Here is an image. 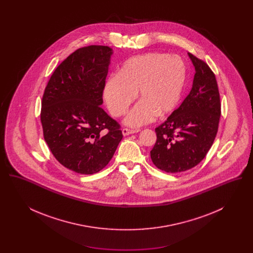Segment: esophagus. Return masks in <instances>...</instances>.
<instances>
[{
  "label": "esophagus",
  "mask_w": 253,
  "mask_h": 253,
  "mask_svg": "<svg viewBox=\"0 0 253 253\" xmlns=\"http://www.w3.org/2000/svg\"><path fill=\"white\" fill-rule=\"evenodd\" d=\"M140 130H131V129H127V128H124L122 129V134L123 135H129V134H132V133H135V132H138Z\"/></svg>",
  "instance_id": "34e87169"
}]
</instances>
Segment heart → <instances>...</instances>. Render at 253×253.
Masks as SVG:
<instances>
[{"instance_id": "heart-1", "label": "heart", "mask_w": 253, "mask_h": 253, "mask_svg": "<svg viewBox=\"0 0 253 253\" xmlns=\"http://www.w3.org/2000/svg\"><path fill=\"white\" fill-rule=\"evenodd\" d=\"M187 79V67L178 56L147 53L132 57L121 65L116 77L106 80L102 96L110 113L124 115L135 98L140 100L126 116L124 123L140 127L156 117H166L177 107Z\"/></svg>"}]
</instances>
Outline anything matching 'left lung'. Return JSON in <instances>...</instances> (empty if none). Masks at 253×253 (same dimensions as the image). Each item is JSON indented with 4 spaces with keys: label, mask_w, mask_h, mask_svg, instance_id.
<instances>
[{
    "label": "left lung",
    "mask_w": 253,
    "mask_h": 253,
    "mask_svg": "<svg viewBox=\"0 0 253 253\" xmlns=\"http://www.w3.org/2000/svg\"><path fill=\"white\" fill-rule=\"evenodd\" d=\"M194 66L190 94L156 129L151 158L157 168L180 172L195 167L206 157L216 136L221 114L215 76L203 60L188 53Z\"/></svg>",
    "instance_id": "obj_1"
}]
</instances>
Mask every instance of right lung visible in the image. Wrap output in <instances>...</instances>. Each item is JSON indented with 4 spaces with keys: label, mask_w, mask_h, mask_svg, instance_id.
Instances as JSON below:
<instances>
[{
    "label": "right lung",
    "mask_w": 253,
    "mask_h": 253,
    "mask_svg": "<svg viewBox=\"0 0 253 253\" xmlns=\"http://www.w3.org/2000/svg\"><path fill=\"white\" fill-rule=\"evenodd\" d=\"M113 53L103 45L76 50L54 71L42 96L44 140L61 165L81 174L104 168L123 136L100 107Z\"/></svg>",
    "instance_id": "1"
}]
</instances>
